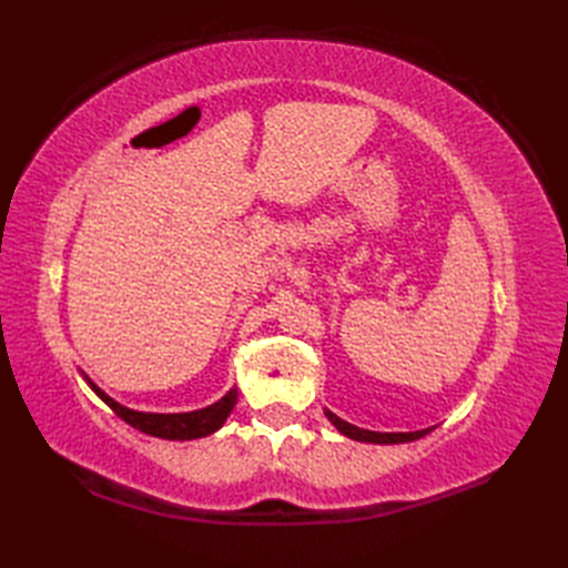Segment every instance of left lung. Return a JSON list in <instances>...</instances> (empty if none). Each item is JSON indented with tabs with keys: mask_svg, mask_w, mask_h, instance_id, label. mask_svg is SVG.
I'll list each match as a JSON object with an SVG mask.
<instances>
[{
	"mask_svg": "<svg viewBox=\"0 0 568 568\" xmlns=\"http://www.w3.org/2000/svg\"><path fill=\"white\" fill-rule=\"evenodd\" d=\"M326 419H329L338 432L343 436H348L353 440H359V443H379V445H388V443H409V440H417L422 436H426L432 428H422V432H409V434H379V432H367V428H359V426H353L348 422H343L341 417H336L334 412L324 409Z\"/></svg>",
	"mask_w": 568,
	"mask_h": 568,
	"instance_id": "obj_1",
	"label": "left lung"
}]
</instances>
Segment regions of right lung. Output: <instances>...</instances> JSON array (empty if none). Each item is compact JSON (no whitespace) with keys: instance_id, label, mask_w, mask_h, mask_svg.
<instances>
[{"instance_id":"add662e5","label":"right lung","mask_w":568,"mask_h":568,"mask_svg":"<svg viewBox=\"0 0 568 568\" xmlns=\"http://www.w3.org/2000/svg\"><path fill=\"white\" fill-rule=\"evenodd\" d=\"M84 379H88L90 388L115 412L120 419L128 422L134 428H140L142 434L165 438V440H192V438H203L217 432V428L230 417V412L234 409L239 398L236 388H232L222 395L217 403L203 409L180 412V415H156V412H136V409L123 407L120 403H115L111 395L101 390L90 376H84Z\"/></svg>"}]
</instances>
